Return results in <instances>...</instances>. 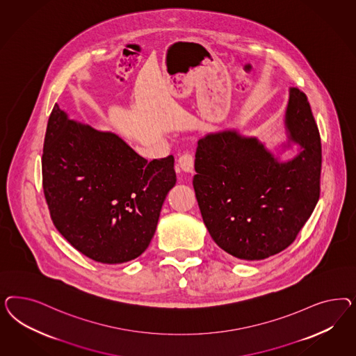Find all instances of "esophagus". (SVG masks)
I'll return each instance as SVG.
<instances>
[{"label": "esophagus", "instance_id": "1", "mask_svg": "<svg viewBox=\"0 0 356 356\" xmlns=\"http://www.w3.org/2000/svg\"><path fill=\"white\" fill-rule=\"evenodd\" d=\"M177 165L181 171L192 172L193 171L194 158L193 154L189 151H184L183 154L177 159Z\"/></svg>", "mask_w": 356, "mask_h": 356}]
</instances>
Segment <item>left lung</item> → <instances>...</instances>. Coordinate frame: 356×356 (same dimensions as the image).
I'll use <instances>...</instances> for the list:
<instances>
[{
    "label": "left lung",
    "mask_w": 356,
    "mask_h": 356,
    "mask_svg": "<svg viewBox=\"0 0 356 356\" xmlns=\"http://www.w3.org/2000/svg\"><path fill=\"white\" fill-rule=\"evenodd\" d=\"M284 125V147L300 146L287 162L236 130L198 140L193 188L201 216L216 245L236 259H268L290 247L318 202L321 140L309 102L296 87Z\"/></svg>",
    "instance_id": "obj_1"
}]
</instances>
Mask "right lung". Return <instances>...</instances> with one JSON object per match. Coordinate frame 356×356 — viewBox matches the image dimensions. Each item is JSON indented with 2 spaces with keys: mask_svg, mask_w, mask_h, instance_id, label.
Masks as SVG:
<instances>
[{
  "mask_svg": "<svg viewBox=\"0 0 356 356\" xmlns=\"http://www.w3.org/2000/svg\"><path fill=\"white\" fill-rule=\"evenodd\" d=\"M173 163L172 155L147 163L118 134L73 121L54 104L42 158L54 227L97 262L137 259L149 247L176 184Z\"/></svg>",
  "mask_w": 356,
  "mask_h": 356,
  "instance_id": "1",
  "label": "right lung"
}]
</instances>
